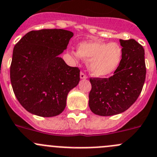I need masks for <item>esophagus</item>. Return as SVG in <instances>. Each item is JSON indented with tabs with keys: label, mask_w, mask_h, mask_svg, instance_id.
Masks as SVG:
<instances>
[{
	"label": "esophagus",
	"mask_w": 157,
	"mask_h": 157,
	"mask_svg": "<svg viewBox=\"0 0 157 157\" xmlns=\"http://www.w3.org/2000/svg\"><path fill=\"white\" fill-rule=\"evenodd\" d=\"M80 79H87V76L86 75V74H84V73L81 72V73H80Z\"/></svg>",
	"instance_id": "esophagus-1"
}]
</instances>
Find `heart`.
<instances>
[{
	"instance_id": "obj_1",
	"label": "heart",
	"mask_w": 157,
	"mask_h": 157,
	"mask_svg": "<svg viewBox=\"0 0 157 157\" xmlns=\"http://www.w3.org/2000/svg\"><path fill=\"white\" fill-rule=\"evenodd\" d=\"M75 57L87 61V67L92 75L104 77L112 74L119 67L122 59V49L116 42L88 41L80 42Z\"/></svg>"
}]
</instances>
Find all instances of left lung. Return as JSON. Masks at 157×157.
<instances>
[{"instance_id":"left-lung-1","label":"left lung","mask_w":157,"mask_h":157,"mask_svg":"<svg viewBox=\"0 0 157 157\" xmlns=\"http://www.w3.org/2000/svg\"><path fill=\"white\" fill-rule=\"evenodd\" d=\"M122 59L109 78H90L91 90L89 107L93 113L111 116L124 112L140 96L145 79L146 63L143 47L135 39H120Z\"/></svg>"}]
</instances>
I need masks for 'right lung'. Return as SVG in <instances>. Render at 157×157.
I'll return each instance as SVG.
<instances>
[{"mask_svg": "<svg viewBox=\"0 0 157 157\" xmlns=\"http://www.w3.org/2000/svg\"><path fill=\"white\" fill-rule=\"evenodd\" d=\"M73 36L64 29L31 31L14 45L11 83L19 103L30 113L52 117L65 109L67 94L80 81V70L59 55Z\"/></svg>", "mask_w": 157, "mask_h": 157, "instance_id": "right-lung-1", "label": "right lung"}]
</instances>
